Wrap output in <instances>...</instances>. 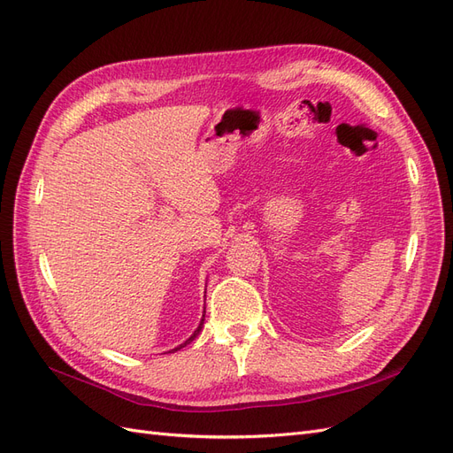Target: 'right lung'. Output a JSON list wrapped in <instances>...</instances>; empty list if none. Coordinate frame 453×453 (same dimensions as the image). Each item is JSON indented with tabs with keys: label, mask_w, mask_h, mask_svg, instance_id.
Masks as SVG:
<instances>
[{
	"label": "right lung",
	"mask_w": 453,
	"mask_h": 453,
	"mask_svg": "<svg viewBox=\"0 0 453 453\" xmlns=\"http://www.w3.org/2000/svg\"><path fill=\"white\" fill-rule=\"evenodd\" d=\"M203 318H205V308H203V315H202V319H200V325H198V328H196V331L193 333V334H190L185 342H183V344H180V346H177V348H173L172 351H177V349H181V348H185L187 344H190V342H193L200 333H202V328H203Z\"/></svg>",
	"instance_id": "1"
}]
</instances>
